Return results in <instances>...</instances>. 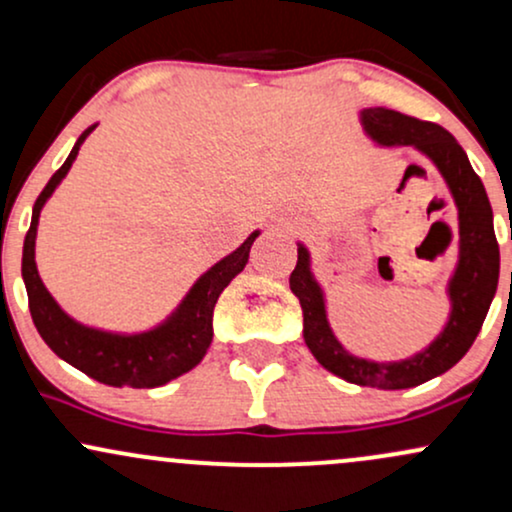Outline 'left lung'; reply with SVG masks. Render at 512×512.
I'll list each match as a JSON object with an SVG mask.
<instances>
[{"instance_id": "8db88e82", "label": "left lung", "mask_w": 512, "mask_h": 512, "mask_svg": "<svg viewBox=\"0 0 512 512\" xmlns=\"http://www.w3.org/2000/svg\"><path fill=\"white\" fill-rule=\"evenodd\" d=\"M366 134L380 146H414L433 161L450 187L460 221V260L448 284L450 317L443 332L424 351L404 361L378 363L344 349L327 322L325 293L310 272V255L298 245V262L291 272V291L303 308V339L322 368L346 383L404 390L436 378L455 366L474 344L496 296L501 252L493 233V211L484 182L457 139L436 122L416 120L387 108L361 110Z\"/></svg>"}]
</instances>
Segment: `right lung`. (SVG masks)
Returning <instances> with one entry per match:
<instances>
[{"mask_svg": "<svg viewBox=\"0 0 512 512\" xmlns=\"http://www.w3.org/2000/svg\"><path fill=\"white\" fill-rule=\"evenodd\" d=\"M93 129H96V125L88 127L76 139L72 154L67 156L62 168L52 175L33 204V219L26 240H23L21 260L23 284H26L28 291V308H31L35 330L40 332L45 344L62 361L79 368L88 378L110 387H161L195 368L207 354L211 337H214V327H211L214 305L219 301L221 291L245 269L252 243L260 233H250V238L238 250H233L231 255L216 262L207 274L199 276L197 284L182 298L178 310L154 330L139 334H113L93 330V327L72 320L57 305L50 291L45 289L43 279H40L38 267H35V233H38L40 209L48 202V197L55 192L64 175L69 173L81 144Z\"/></svg>", "mask_w": 512, "mask_h": 512, "instance_id": "add662e5", "label": "right lung"}]
</instances>
